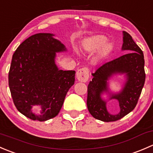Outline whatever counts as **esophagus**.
<instances>
[{
	"label": "esophagus",
	"instance_id": "obj_1",
	"mask_svg": "<svg viewBox=\"0 0 153 153\" xmlns=\"http://www.w3.org/2000/svg\"><path fill=\"white\" fill-rule=\"evenodd\" d=\"M76 78L78 81L81 82H86L89 78V70L87 68H82L77 71Z\"/></svg>",
	"mask_w": 153,
	"mask_h": 153
}]
</instances>
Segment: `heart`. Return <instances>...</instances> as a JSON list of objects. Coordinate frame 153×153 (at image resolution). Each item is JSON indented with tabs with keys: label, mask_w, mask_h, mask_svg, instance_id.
<instances>
[{
	"label": "heart",
	"mask_w": 153,
	"mask_h": 153,
	"mask_svg": "<svg viewBox=\"0 0 153 153\" xmlns=\"http://www.w3.org/2000/svg\"><path fill=\"white\" fill-rule=\"evenodd\" d=\"M114 49L113 43L107 41V38L102 35H95L89 37L83 43V49L88 53L98 50L95 58V63H101L109 56Z\"/></svg>",
	"instance_id": "1"
}]
</instances>
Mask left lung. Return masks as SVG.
<instances>
[{"label": "left lung", "instance_id": "obj_1", "mask_svg": "<svg viewBox=\"0 0 153 153\" xmlns=\"http://www.w3.org/2000/svg\"><path fill=\"white\" fill-rule=\"evenodd\" d=\"M121 50L129 52L98 68L92 73L93 78L88 85V110L94 118L104 122L118 121L133 110L144 85L143 52L132 36L124 31ZM118 74H124L126 80L119 92L112 93L109 89L108 81ZM104 94L108 95L107 100L102 98ZM112 99L120 104V111L117 114H109L106 107L107 101Z\"/></svg>", "mask_w": 153, "mask_h": 153}]
</instances>
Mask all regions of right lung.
I'll use <instances>...</instances> for the list:
<instances>
[{"label": "right lung", "instance_id": "1", "mask_svg": "<svg viewBox=\"0 0 153 153\" xmlns=\"http://www.w3.org/2000/svg\"><path fill=\"white\" fill-rule=\"evenodd\" d=\"M52 33L26 39L12 55L9 86L17 109L34 121H44L59 113L66 95L75 83V72L59 69L56 53L67 49ZM39 109L34 114L32 108Z\"/></svg>", "mask_w": 153, "mask_h": 153}]
</instances>
